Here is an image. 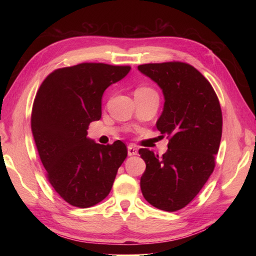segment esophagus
I'll return each instance as SVG.
<instances>
[{
    "label": "esophagus",
    "instance_id": "1",
    "mask_svg": "<svg viewBox=\"0 0 256 256\" xmlns=\"http://www.w3.org/2000/svg\"><path fill=\"white\" fill-rule=\"evenodd\" d=\"M128 156L138 155V148H136V146L133 145V144H130V145L128 146Z\"/></svg>",
    "mask_w": 256,
    "mask_h": 256
}]
</instances>
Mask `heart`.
Listing matches in <instances>:
<instances>
[{
    "label": "heart",
    "instance_id": "obj_1",
    "mask_svg": "<svg viewBox=\"0 0 256 256\" xmlns=\"http://www.w3.org/2000/svg\"><path fill=\"white\" fill-rule=\"evenodd\" d=\"M158 96L157 92L148 86H138V88L135 90V96Z\"/></svg>",
    "mask_w": 256,
    "mask_h": 256
}]
</instances>
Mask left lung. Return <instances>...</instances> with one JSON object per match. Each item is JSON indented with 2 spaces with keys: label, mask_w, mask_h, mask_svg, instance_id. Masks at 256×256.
Masks as SVG:
<instances>
[{
  "label": "left lung",
  "mask_w": 256,
  "mask_h": 256,
  "mask_svg": "<svg viewBox=\"0 0 256 256\" xmlns=\"http://www.w3.org/2000/svg\"><path fill=\"white\" fill-rule=\"evenodd\" d=\"M138 69L162 90L164 110L156 128L170 138L160 158L148 148L138 150L146 164L140 190L155 208L180 210L214 170L222 135L219 99L209 81L189 64H145Z\"/></svg>",
  "instance_id": "1"
}]
</instances>
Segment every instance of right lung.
<instances>
[{
  "instance_id": "right-lung-1",
  "label": "right lung",
  "mask_w": 256,
  "mask_h": 256,
  "mask_svg": "<svg viewBox=\"0 0 256 256\" xmlns=\"http://www.w3.org/2000/svg\"><path fill=\"white\" fill-rule=\"evenodd\" d=\"M130 66L84 62L56 69L42 81L32 104V136L55 192L69 204L89 208L110 194L128 156L121 140L94 143L89 124L101 118L108 86L123 79Z\"/></svg>"
}]
</instances>
